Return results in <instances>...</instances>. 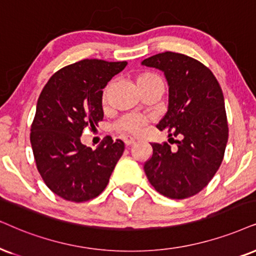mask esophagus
<instances>
[{"mask_svg": "<svg viewBox=\"0 0 256 256\" xmlns=\"http://www.w3.org/2000/svg\"><path fill=\"white\" fill-rule=\"evenodd\" d=\"M124 143L126 146H131V145H134L136 143V140L134 138H124Z\"/></svg>", "mask_w": 256, "mask_h": 256, "instance_id": "1", "label": "esophagus"}]
</instances>
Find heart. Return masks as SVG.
<instances>
[{
    "mask_svg": "<svg viewBox=\"0 0 256 256\" xmlns=\"http://www.w3.org/2000/svg\"><path fill=\"white\" fill-rule=\"evenodd\" d=\"M160 82V78L152 72H142L136 76V85H137L139 90H145L148 87L154 85V84ZM145 122H146L145 118L140 117V116L128 114L119 119L114 124V128L118 131L124 132V134H137L143 128Z\"/></svg>",
    "mask_w": 256,
    "mask_h": 256,
    "instance_id": "obj_1",
    "label": "heart"
}]
</instances>
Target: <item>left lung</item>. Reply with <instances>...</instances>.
I'll list each match as a JSON object with an SVG mask.
<instances>
[{
    "mask_svg": "<svg viewBox=\"0 0 256 256\" xmlns=\"http://www.w3.org/2000/svg\"><path fill=\"white\" fill-rule=\"evenodd\" d=\"M142 64L164 72L169 105L157 128L178 138L174 151L168 143L151 144L144 171L162 195L188 198L208 186L224 156L228 122L221 86L208 67L184 54L166 52Z\"/></svg>",
    "mask_w": 256,
    "mask_h": 256,
    "instance_id": "8db88e82",
    "label": "left lung"
}]
</instances>
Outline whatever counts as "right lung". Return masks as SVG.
Wrapping results in <instances>:
<instances>
[{
	"label": "right lung",
	"mask_w": 256,
	"mask_h": 256,
	"mask_svg": "<svg viewBox=\"0 0 256 256\" xmlns=\"http://www.w3.org/2000/svg\"><path fill=\"white\" fill-rule=\"evenodd\" d=\"M126 64L78 61L53 74L38 96L30 144L42 180L61 198L85 202L102 194L124 152L120 139L92 150L80 137L102 120V88Z\"/></svg>",
	"instance_id": "right-lung-1"
}]
</instances>
